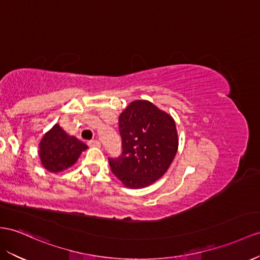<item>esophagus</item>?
<instances>
[{
    "instance_id": "1",
    "label": "esophagus",
    "mask_w": 260,
    "mask_h": 260,
    "mask_svg": "<svg viewBox=\"0 0 260 260\" xmlns=\"http://www.w3.org/2000/svg\"><path fill=\"white\" fill-rule=\"evenodd\" d=\"M88 145L90 146V147H95V148L101 147V143H100L99 141H90L88 143Z\"/></svg>"
}]
</instances>
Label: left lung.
<instances>
[{
  "label": "left lung",
  "mask_w": 260,
  "mask_h": 260,
  "mask_svg": "<svg viewBox=\"0 0 260 260\" xmlns=\"http://www.w3.org/2000/svg\"><path fill=\"white\" fill-rule=\"evenodd\" d=\"M123 152L109 158L113 174L126 188L142 189L160 179L178 150L176 122L147 100L131 102L119 114Z\"/></svg>",
  "instance_id": "obj_1"
}]
</instances>
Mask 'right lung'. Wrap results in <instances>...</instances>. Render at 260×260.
<instances>
[{
    "label": "right lung",
    "instance_id": "obj_1",
    "mask_svg": "<svg viewBox=\"0 0 260 260\" xmlns=\"http://www.w3.org/2000/svg\"><path fill=\"white\" fill-rule=\"evenodd\" d=\"M88 146L76 136L67 134L59 124H55L43 136L39 143L38 155L43 167L58 174L70 168Z\"/></svg>",
    "mask_w": 260,
    "mask_h": 260
}]
</instances>
